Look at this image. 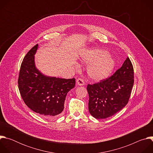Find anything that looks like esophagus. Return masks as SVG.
<instances>
[{"mask_svg":"<svg viewBox=\"0 0 153 153\" xmlns=\"http://www.w3.org/2000/svg\"><path fill=\"white\" fill-rule=\"evenodd\" d=\"M76 82H77V85H79V86H83V85H85V82H84L83 80L82 79H80V78L78 79L77 80Z\"/></svg>","mask_w":153,"mask_h":153,"instance_id":"esophagus-1","label":"esophagus"}]
</instances>
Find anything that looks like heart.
<instances>
[{
  "label": "heart",
  "instance_id": "obj_1",
  "mask_svg": "<svg viewBox=\"0 0 153 153\" xmlns=\"http://www.w3.org/2000/svg\"><path fill=\"white\" fill-rule=\"evenodd\" d=\"M80 60L85 64H88L87 74L92 80L96 82L110 77L116 67L114 59L103 49L92 48L86 50L81 55Z\"/></svg>",
  "mask_w": 153,
  "mask_h": 153
}]
</instances>
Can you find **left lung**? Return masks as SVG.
I'll use <instances>...</instances> for the list:
<instances>
[{"mask_svg":"<svg viewBox=\"0 0 153 153\" xmlns=\"http://www.w3.org/2000/svg\"><path fill=\"white\" fill-rule=\"evenodd\" d=\"M133 84V67L128 57L113 76L87 86L91 115L96 119H103L122 110L128 102Z\"/></svg>","mask_w":153,"mask_h":153,"instance_id":"8db88e82","label":"left lung"}]
</instances>
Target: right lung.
<instances>
[{"label": "right lung", "mask_w": 153, "mask_h": 153, "mask_svg": "<svg viewBox=\"0 0 153 153\" xmlns=\"http://www.w3.org/2000/svg\"><path fill=\"white\" fill-rule=\"evenodd\" d=\"M37 44L22 62L18 86L25 103L34 112L47 119H54L63 111L67 93L75 86L76 79L48 76L36 67Z\"/></svg>", "instance_id": "1"}]
</instances>
